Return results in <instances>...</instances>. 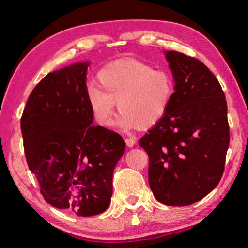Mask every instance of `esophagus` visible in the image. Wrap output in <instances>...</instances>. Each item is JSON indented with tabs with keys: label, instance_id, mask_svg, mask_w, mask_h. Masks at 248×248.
Listing matches in <instances>:
<instances>
[{
	"label": "esophagus",
	"instance_id": "esophagus-1",
	"mask_svg": "<svg viewBox=\"0 0 248 248\" xmlns=\"http://www.w3.org/2000/svg\"><path fill=\"white\" fill-rule=\"evenodd\" d=\"M124 141H125V144H127L128 148H132V146L136 144V140H134L133 138H125Z\"/></svg>",
	"mask_w": 248,
	"mask_h": 248
}]
</instances>
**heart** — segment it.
Segmentation results:
<instances>
[{"label":"heart","instance_id":"obj_1","mask_svg":"<svg viewBox=\"0 0 248 248\" xmlns=\"http://www.w3.org/2000/svg\"><path fill=\"white\" fill-rule=\"evenodd\" d=\"M97 79L100 89L89 87L86 98L94 119L103 127L112 124L115 103L121 112L118 127H153L164 118L175 93L169 72L153 70L134 59L107 64L98 72Z\"/></svg>","mask_w":248,"mask_h":248}]
</instances>
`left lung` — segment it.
I'll use <instances>...</instances> for the list:
<instances>
[{"instance_id": "8db88e82", "label": "left lung", "mask_w": 248, "mask_h": 248, "mask_svg": "<svg viewBox=\"0 0 248 248\" xmlns=\"http://www.w3.org/2000/svg\"><path fill=\"white\" fill-rule=\"evenodd\" d=\"M175 81L171 104L139 145L149 155V185L159 202L184 207L217 187L230 143L228 105L213 73L198 59L165 51Z\"/></svg>"}]
</instances>
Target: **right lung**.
Instances as JSON below:
<instances>
[{
  "mask_svg": "<svg viewBox=\"0 0 248 248\" xmlns=\"http://www.w3.org/2000/svg\"><path fill=\"white\" fill-rule=\"evenodd\" d=\"M89 62L49 73L29 95L20 119L24 151L45 200L78 217L104 212L112 173L124 155L120 134L92 125L86 98Z\"/></svg>",
  "mask_w": 248,
  "mask_h": 248,
  "instance_id": "obj_1",
  "label": "right lung"
}]
</instances>
